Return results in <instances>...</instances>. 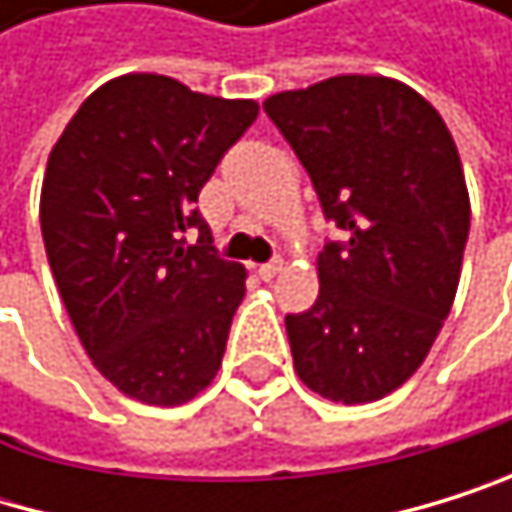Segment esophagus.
Masks as SVG:
<instances>
[{
    "instance_id": "34e87169",
    "label": "esophagus",
    "mask_w": 512,
    "mask_h": 512,
    "mask_svg": "<svg viewBox=\"0 0 512 512\" xmlns=\"http://www.w3.org/2000/svg\"><path fill=\"white\" fill-rule=\"evenodd\" d=\"M279 270H282V261H270V264H261V267H258V276H261L264 282H270Z\"/></svg>"
}]
</instances>
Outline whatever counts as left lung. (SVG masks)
Listing matches in <instances>:
<instances>
[{
    "instance_id": "1",
    "label": "left lung",
    "mask_w": 512,
    "mask_h": 512,
    "mask_svg": "<svg viewBox=\"0 0 512 512\" xmlns=\"http://www.w3.org/2000/svg\"><path fill=\"white\" fill-rule=\"evenodd\" d=\"M350 239L319 251V298L285 316L298 378L331 402H375L427 359L455 304L470 193L430 101L387 76H331L264 101Z\"/></svg>"
}]
</instances>
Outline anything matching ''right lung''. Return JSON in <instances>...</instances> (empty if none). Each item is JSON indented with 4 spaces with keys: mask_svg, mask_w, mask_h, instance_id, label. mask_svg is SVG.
<instances>
[{
    "mask_svg": "<svg viewBox=\"0 0 512 512\" xmlns=\"http://www.w3.org/2000/svg\"><path fill=\"white\" fill-rule=\"evenodd\" d=\"M254 119V101L128 73L51 147L39 221L57 291L94 368L137 402L184 405L221 368L248 273L214 254L196 199Z\"/></svg>",
    "mask_w": 512,
    "mask_h": 512,
    "instance_id": "right-lung-1",
    "label": "right lung"
}]
</instances>
